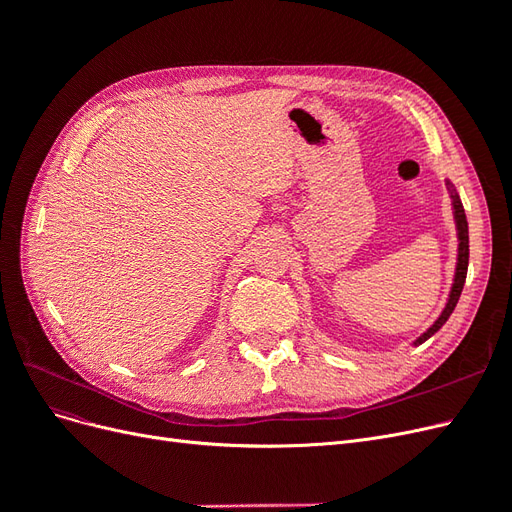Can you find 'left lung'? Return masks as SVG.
<instances>
[{
	"instance_id": "8db88e82",
	"label": "left lung",
	"mask_w": 512,
	"mask_h": 512,
	"mask_svg": "<svg viewBox=\"0 0 512 512\" xmlns=\"http://www.w3.org/2000/svg\"><path fill=\"white\" fill-rule=\"evenodd\" d=\"M446 188H448V194H451V205H453V215H455V228H457V241H459V247H457V267H455V277H453V286H451V292H448V299H446V305L442 309V314L438 316V320L431 324V327L421 335L414 339V346L427 342V339L438 333L444 322L451 318L453 309L461 297V290H463V284H466V275H468V258H470V237H468V220H466V211H463V205H461V198L455 190V185L451 181H446Z\"/></svg>"
}]
</instances>
